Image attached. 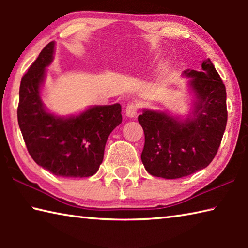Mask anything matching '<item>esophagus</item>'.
<instances>
[{"mask_svg": "<svg viewBox=\"0 0 248 248\" xmlns=\"http://www.w3.org/2000/svg\"><path fill=\"white\" fill-rule=\"evenodd\" d=\"M138 115V106L134 104H130L125 108V116L129 117V118H134Z\"/></svg>", "mask_w": 248, "mask_h": 248, "instance_id": "esophagus-1", "label": "esophagus"}]
</instances>
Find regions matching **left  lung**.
Listing matches in <instances>:
<instances>
[{"label": "left lung", "mask_w": 248, "mask_h": 248, "mask_svg": "<svg viewBox=\"0 0 248 248\" xmlns=\"http://www.w3.org/2000/svg\"><path fill=\"white\" fill-rule=\"evenodd\" d=\"M194 95L186 118L143 109L139 123L144 131L141 159L155 177L182 178L205 169L219 149L228 121L225 86L210 59L201 71L186 70Z\"/></svg>", "instance_id": "obj_1"}]
</instances>
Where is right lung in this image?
Returning <instances> with one entry per match:
<instances>
[{
	"instance_id": "right-lung-1",
	"label": "right lung",
	"mask_w": 248,
	"mask_h": 248,
	"mask_svg": "<svg viewBox=\"0 0 248 248\" xmlns=\"http://www.w3.org/2000/svg\"><path fill=\"white\" fill-rule=\"evenodd\" d=\"M51 41L22 78L17 108L18 124L31 156L53 175L90 177L104 158L109 134L123 121L120 104L95 105L78 115L57 116L43 103L40 89L46 68L53 61Z\"/></svg>"
}]
</instances>
